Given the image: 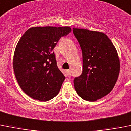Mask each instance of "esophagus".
Here are the masks:
<instances>
[{"label": "esophagus", "mask_w": 131, "mask_h": 131, "mask_svg": "<svg viewBox=\"0 0 131 131\" xmlns=\"http://www.w3.org/2000/svg\"><path fill=\"white\" fill-rule=\"evenodd\" d=\"M66 73H67V75L69 77V78H70V77H71V72L70 70H67V71H66Z\"/></svg>", "instance_id": "esophagus-1"}]
</instances>
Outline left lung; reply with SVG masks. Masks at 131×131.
Instances as JSON below:
<instances>
[{"label":"left lung","mask_w":131,"mask_h":131,"mask_svg":"<svg viewBox=\"0 0 131 131\" xmlns=\"http://www.w3.org/2000/svg\"><path fill=\"white\" fill-rule=\"evenodd\" d=\"M83 53V73L74 80L77 94L95 102L113 90L120 73V59L115 46L104 33L73 28Z\"/></svg>","instance_id":"left-lung-1"}]
</instances>
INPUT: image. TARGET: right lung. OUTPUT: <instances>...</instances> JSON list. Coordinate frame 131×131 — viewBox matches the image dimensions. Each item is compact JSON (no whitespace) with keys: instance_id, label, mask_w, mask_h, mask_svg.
<instances>
[{"instance_id":"right-lung-1","label":"right lung","mask_w":131,"mask_h":131,"mask_svg":"<svg viewBox=\"0 0 131 131\" xmlns=\"http://www.w3.org/2000/svg\"><path fill=\"white\" fill-rule=\"evenodd\" d=\"M69 26H35L28 29L16 45L13 69L23 91L37 100L48 101L59 93L66 77L57 66L52 50Z\"/></svg>"}]
</instances>
